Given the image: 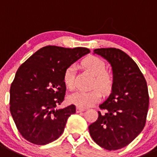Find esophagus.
Returning a JSON list of instances; mask_svg holds the SVG:
<instances>
[{"instance_id":"1","label":"esophagus","mask_w":157,"mask_h":157,"mask_svg":"<svg viewBox=\"0 0 157 157\" xmlns=\"http://www.w3.org/2000/svg\"><path fill=\"white\" fill-rule=\"evenodd\" d=\"M83 111H85V108H80V107H77V108H76V112H77V113H79V112H83Z\"/></svg>"}]
</instances>
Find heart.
Returning a JSON list of instances; mask_svg holds the SVG:
<instances>
[{
    "label": "heart",
    "instance_id": "obj_1",
    "mask_svg": "<svg viewBox=\"0 0 157 157\" xmlns=\"http://www.w3.org/2000/svg\"><path fill=\"white\" fill-rule=\"evenodd\" d=\"M81 65L84 69L94 75V87H98L104 92L112 90L114 84V76L112 72L106 70L105 61L95 56H90L83 59ZM76 68L74 65L67 67L63 74V82L66 87L72 90L75 87ZM101 93L95 89L91 91L78 90L69 96V101L80 108H87L98 103L101 99Z\"/></svg>",
    "mask_w": 157,
    "mask_h": 157
}]
</instances>
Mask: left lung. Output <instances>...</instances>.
Returning <instances> with one entry per match:
<instances>
[{"label":"left lung","mask_w":157,"mask_h":157,"mask_svg":"<svg viewBox=\"0 0 157 157\" xmlns=\"http://www.w3.org/2000/svg\"><path fill=\"white\" fill-rule=\"evenodd\" d=\"M112 67L114 84L107 100L99 105L96 121L89 125L94 141L108 150H116L132 142L146 125L149 93L144 76L132 59L121 49L94 50Z\"/></svg>","instance_id":"obj_1"}]
</instances>
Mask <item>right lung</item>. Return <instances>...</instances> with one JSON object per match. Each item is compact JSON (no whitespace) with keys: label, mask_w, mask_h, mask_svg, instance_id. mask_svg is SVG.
Listing matches in <instances>:
<instances>
[{"label":"right lung","mask_w":157,"mask_h":157,"mask_svg":"<svg viewBox=\"0 0 157 157\" xmlns=\"http://www.w3.org/2000/svg\"><path fill=\"white\" fill-rule=\"evenodd\" d=\"M90 52L87 48L47 45L31 56L17 70L10 89V112L24 139L36 145L63 134L75 105L58 108L64 100L66 68Z\"/></svg>","instance_id":"right-lung-1"}]
</instances>
